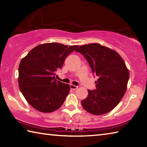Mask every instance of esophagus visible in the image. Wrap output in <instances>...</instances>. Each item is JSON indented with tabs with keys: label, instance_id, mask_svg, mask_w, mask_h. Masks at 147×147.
<instances>
[{
	"label": "esophagus",
	"instance_id": "obj_1",
	"mask_svg": "<svg viewBox=\"0 0 147 147\" xmlns=\"http://www.w3.org/2000/svg\"><path fill=\"white\" fill-rule=\"evenodd\" d=\"M70 87H71V89H76L77 88H78V86H74V85H73V84H71Z\"/></svg>",
	"mask_w": 147,
	"mask_h": 147
}]
</instances>
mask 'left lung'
<instances>
[{
    "mask_svg": "<svg viewBox=\"0 0 147 147\" xmlns=\"http://www.w3.org/2000/svg\"><path fill=\"white\" fill-rule=\"evenodd\" d=\"M76 51L85 57L93 73L98 77L94 82L96 89H88V97L82 100V105L93 115L107 113L117 106L125 93L128 69L117 52L98 43L84 45Z\"/></svg>",
    "mask_w": 147,
    "mask_h": 147,
    "instance_id": "1",
    "label": "left lung"
}]
</instances>
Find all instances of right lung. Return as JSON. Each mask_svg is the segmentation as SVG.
<instances>
[{
    "label": "right lung",
    "mask_w": 147,
    "mask_h": 147,
    "mask_svg": "<svg viewBox=\"0 0 147 147\" xmlns=\"http://www.w3.org/2000/svg\"><path fill=\"white\" fill-rule=\"evenodd\" d=\"M78 45L48 43L37 46L21 59L19 66V86L26 101L39 111L50 113L62 106L70 86L55 78L65 58Z\"/></svg>",
    "instance_id": "1"
}]
</instances>
